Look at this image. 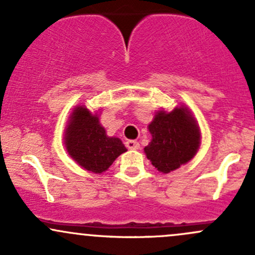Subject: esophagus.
<instances>
[{
	"label": "esophagus",
	"mask_w": 255,
	"mask_h": 255,
	"mask_svg": "<svg viewBox=\"0 0 255 255\" xmlns=\"http://www.w3.org/2000/svg\"><path fill=\"white\" fill-rule=\"evenodd\" d=\"M125 144H127V147L128 149H138L139 148L138 142L132 141V139H128V141L125 142Z\"/></svg>",
	"instance_id": "1"
}]
</instances>
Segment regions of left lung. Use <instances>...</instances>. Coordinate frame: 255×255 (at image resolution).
Wrapping results in <instances>:
<instances>
[{
  "label": "left lung",
  "instance_id": "8db88e82",
  "mask_svg": "<svg viewBox=\"0 0 255 255\" xmlns=\"http://www.w3.org/2000/svg\"><path fill=\"white\" fill-rule=\"evenodd\" d=\"M148 130L152 139L144 154L158 171L169 174L188 163L198 152L202 133L196 118L186 106L155 113Z\"/></svg>",
  "mask_w": 255,
  "mask_h": 255
}]
</instances>
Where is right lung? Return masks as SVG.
<instances>
[{
  "mask_svg": "<svg viewBox=\"0 0 255 255\" xmlns=\"http://www.w3.org/2000/svg\"><path fill=\"white\" fill-rule=\"evenodd\" d=\"M64 146L68 154L85 170L102 174L113 161L127 152L122 139L107 135L100 123V113L78 105L68 118Z\"/></svg>",
  "mask_w": 255,
  "mask_h": 255,
  "instance_id": "1",
  "label": "right lung"
}]
</instances>
